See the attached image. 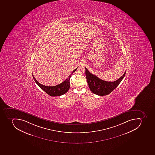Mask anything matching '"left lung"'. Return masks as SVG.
I'll return each instance as SVG.
<instances>
[{
    "instance_id": "left-lung-1",
    "label": "left lung",
    "mask_w": 155,
    "mask_h": 155,
    "mask_svg": "<svg viewBox=\"0 0 155 155\" xmlns=\"http://www.w3.org/2000/svg\"><path fill=\"white\" fill-rule=\"evenodd\" d=\"M126 71L123 76L114 82L102 80L89 72L86 68V76L89 88L92 92L99 96L107 95L113 91L120 84L125 76Z\"/></svg>"
}]
</instances>
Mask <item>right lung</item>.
<instances>
[{"label":"right lung","mask_w":155,"mask_h":155,"mask_svg":"<svg viewBox=\"0 0 155 155\" xmlns=\"http://www.w3.org/2000/svg\"><path fill=\"white\" fill-rule=\"evenodd\" d=\"M77 68L75 69L74 71L71 72V75L68 76V78H67L66 80L62 82L61 84L56 85L55 86H44L43 84H41L40 83H39L38 81H37L35 78L34 77V76L32 74V77L34 78V80L35 81V83L37 84V85L43 90L45 92L47 93L48 95H49L51 96H59L62 95L63 94H65L67 93V92L68 91L69 89V87H70V83H69V81H70V78H71V75L73 74L74 72H75Z\"/></svg>","instance_id":"1"}]
</instances>
